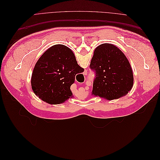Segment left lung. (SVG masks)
Here are the masks:
<instances>
[{
  "instance_id": "left-lung-1",
  "label": "left lung",
  "mask_w": 160,
  "mask_h": 160,
  "mask_svg": "<svg viewBox=\"0 0 160 160\" xmlns=\"http://www.w3.org/2000/svg\"><path fill=\"white\" fill-rule=\"evenodd\" d=\"M89 67L95 74L92 95L112 100L132 89V67L123 52L115 45L104 43L97 47Z\"/></svg>"
}]
</instances>
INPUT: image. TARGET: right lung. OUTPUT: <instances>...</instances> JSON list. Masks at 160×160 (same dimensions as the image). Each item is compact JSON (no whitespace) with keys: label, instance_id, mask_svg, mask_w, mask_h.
Masks as SVG:
<instances>
[{"label":"right lung","instance_id":"1","mask_svg":"<svg viewBox=\"0 0 160 160\" xmlns=\"http://www.w3.org/2000/svg\"><path fill=\"white\" fill-rule=\"evenodd\" d=\"M83 71L69 47L53 45L43 53L34 67L32 89L48 103H62L72 95L70 88L75 75Z\"/></svg>","mask_w":160,"mask_h":160}]
</instances>
